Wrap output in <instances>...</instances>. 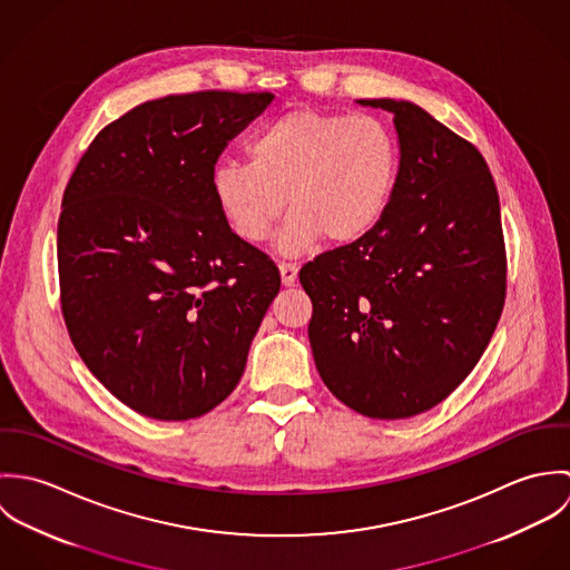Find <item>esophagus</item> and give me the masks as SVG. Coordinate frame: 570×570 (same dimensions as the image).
<instances>
[{"instance_id":"esophagus-1","label":"esophagus","mask_w":570,"mask_h":570,"mask_svg":"<svg viewBox=\"0 0 570 570\" xmlns=\"http://www.w3.org/2000/svg\"><path fill=\"white\" fill-rule=\"evenodd\" d=\"M278 269H281V278H283V285H294L296 278H298V265L292 263V261H281L278 263Z\"/></svg>"}]
</instances>
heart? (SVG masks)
I'll return each mask as SVG.
<instances>
[{
    "mask_svg": "<svg viewBox=\"0 0 570 570\" xmlns=\"http://www.w3.org/2000/svg\"><path fill=\"white\" fill-rule=\"evenodd\" d=\"M400 173V147L375 116L294 109L263 125L247 142V163L224 160L210 188L226 224L247 244L269 237L285 210L287 254L321 237L346 245L366 237L386 215Z\"/></svg>",
    "mask_w": 570,
    "mask_h": 570,
    "instance_id": "heart-1",
    "label": "heart"
}]
</instances>
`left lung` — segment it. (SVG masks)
I'll return each mask as SVG.
<instances>
[{
    "label": "left lung",
    "instance_id": "left-lung-1",
    "mask_svg": "<svg viewBox=\"0 0 570 570\" xmlns=\"http://www.w3.org/2000/svg\"><path fill=\"white\" fill-rule=\"evenodd\" d=\"M395 116L400 173L382 222L301 267L326 389L373 419L441 404L488 348L507 296L500 202L481 151L421 107Z\"/></svg>",
    "mask_w": 570,
    "mask_h": 570
}]
</instances>
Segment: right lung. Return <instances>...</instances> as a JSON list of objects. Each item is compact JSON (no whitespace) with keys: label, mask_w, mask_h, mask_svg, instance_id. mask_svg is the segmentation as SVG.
Masks as SVG:
<instances>
[{"label":"right lung","mask_w":570,"mask_h":570,"mask_svg":"<svg viewBox=\"0 0 570 570\" xmlns=\"http://www.w3.org/2000/svg\"><path fill=\"white\" fill-rule=\"evenodd\" d=\"M269 91L147 100L77 164L57 233L61 314L85 366L125 406L184 421L219 406L281 289L226 224L210 175Z\"/></svg>","instance_id":"1"}]
</instances>
